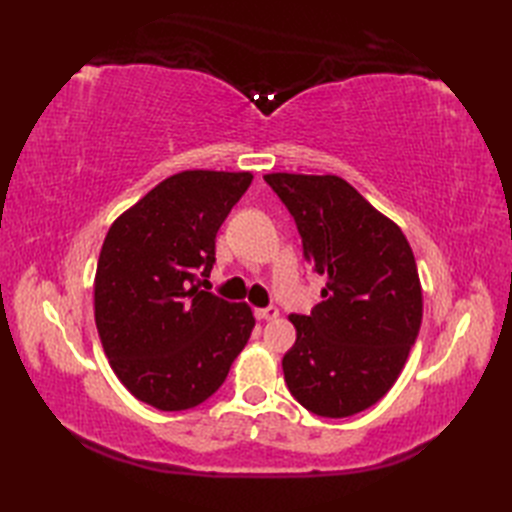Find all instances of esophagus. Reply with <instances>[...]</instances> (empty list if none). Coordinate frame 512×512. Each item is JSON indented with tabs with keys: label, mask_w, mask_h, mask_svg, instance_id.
Masks as SVG:
<instances>
[{
	"label": "esophagus",
	"mask_w": 512,
	"mask_h": 512,
	"mask_svg": "<svg viewBox=\"0 0 512 512\" xmlns=\"http://www.w3.org/2000/svg\"><path fill=\"white\" fill-rule=\"evenodd\" d=\"M277 316H280V309L277 307H265V309H256V318L258 320H275Z\"/></svg>",
	"instance_id": "obj_1"
}]
</instances>
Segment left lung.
Segmentation results:
<instances>
[{"label":"left lung","mask_w":512,"mask_h":512,"mask_svg":"<svg viewBox=\"0 0 512 512\" xmlns=\"http://www.w3.org/2000/svg\"><path fill=\"white\" fill-rule=\"evenodd\" d=\"M297 222L305 258L327 277L309 316L290 314V393L318 416L344 418L386 395L421 329L423 290L401 228L337 175L269 173Z\"/></svg>","instance_id":"left-lung-1"}]
</instances>
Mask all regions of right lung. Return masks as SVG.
I'll return each instance as SVG.
<instances>
[{
  "label": "right lung",
  "instance_id": "obj_1",
  "mask_svg": "<svg viewBox=\"0 0 512 512\" xmlns=\"http://www.w3.org/2000/svg\"><path fill=\"white\" fill-rule=\"evenodd\" d=\"M254 175L181 170L108 228L94 280V316L121 384L179 412L220 389L254 329L252 307L188 288L211 273L215 235Z\"/></svg>",
  "mask_w": 512,
  "mask_h": 512
}]
</instances>
